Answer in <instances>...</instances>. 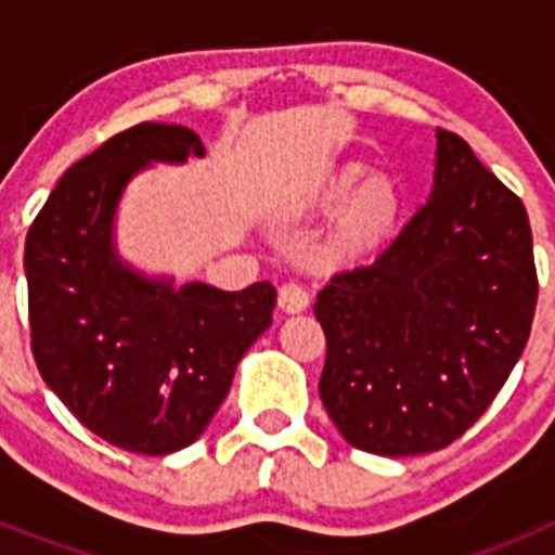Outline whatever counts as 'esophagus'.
<instances>
[{"mask_svg": "<svg viewBox=\"0 0 555 555\" xmlns=\"http://www.w3.org/2000/svg\"><path fill=\"white\" fill-rule=\"evenodd\" d=\"M278 306H281L286 313L306 311V308H308V292L297 281H286L281 286V292H278Z\"/></svg>", "mask_w": 555, "mask_h": 555, "instance_id": "esophagus-1", "label": "esophagus"}]
</instances>
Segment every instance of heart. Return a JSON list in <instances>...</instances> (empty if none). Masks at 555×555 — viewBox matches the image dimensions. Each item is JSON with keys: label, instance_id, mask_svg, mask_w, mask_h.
Returning a JSON list of instances; mask_svg holds the SVG:
<instances>
[{"label": "heart", "instance_id": "heart-1", "mask_svg": "<svg viewBox=\"0 0 555 555\" xmlns=\"http://www.w3.org/2000/svg\"><path fill=\"white\" fill-rule=\"evenodd\" d=\"M361 178H364L361 166H347L345 171H338L325 191L327 205L351 197L333 230V249L341 255L370 253L389 235L400 214V194L389 178L372 175L356 190Z\"/></svg>", "mask_w": 555, "mask_h": 555}]
</instances>
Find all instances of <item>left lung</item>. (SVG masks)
I'll return each mask as SVG.
<instances>
[{"label": "left lung", "instance_id": "left-lung-1", "mask_svg": "<svg viewBox=\"0 0 555 555\" xmlns=\"http://www.w3.org/2000/svg\"><path fill=\"white\" fill-rule=\"evenodd\" d=\"M434 194L372 263L317 294L320 395L377 455L453 444L492 405L531 336L537 263L522 199L461 135L436 130Z\"/></svg>", "mask_w": 555, "mask_h": 555}]
</instances>
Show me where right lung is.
I'll use <instances>...</instances> for the list:
<instances>
[{
  "mask_svg": "<svg viewBox=\"0 0 555 555\" xmlns=\"http://www.w3.org/2000/svg\"><path fill=\"white\" fill-rule=\"evenodd\" d=\"M205 155L189 127L135 125L68 166L24 244L29 345L41 377L91 434L166 455L208 428L235 364L272 325L269 281L175 288L121 267L113 210L150 160Z\"/></svg>",
  "mask_w": 555,
  "mask_h": 555,
  "instance_id": "right-lung-1",
  "label": "right lung"
}]
</instances>
